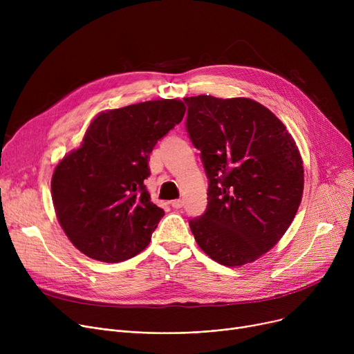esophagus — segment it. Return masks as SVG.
Listing matches in <instances>:
<instances>
[{
    "label": "esophagus",
    "mask_w": 354,
    "mask_h": 354,
    "mask_svg": "<svg viewBox=\"0 0 354 354\" xmlns=\"http://www.w3.org/2000/svg\"><path fill=\"white\" fill-rule=\"evenodd\" d=\"M171 205L175 209H180L183 207V201L182 199H174V201H171Z\"/></svg>",
    "instance_id": "esophagus-1"
}]
</instances>
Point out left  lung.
<instances>
[{"label":"left lung","instance_id":"8db88e82","mask_svg":"<svg viewBox=\"0 0 354 354\" xmlns=\"http://www.w3.org/2000/svg\"><path fill=\"white\" fill-rule=\"evenodd\" d=\"M183 100L188 133L209 179L207 212L189 221L196 244L222 266L254 263L283 238L299 211V147L284 123L252 99Z\"/></svg>","mask_w":354,"mask_h":354}]
</instances>
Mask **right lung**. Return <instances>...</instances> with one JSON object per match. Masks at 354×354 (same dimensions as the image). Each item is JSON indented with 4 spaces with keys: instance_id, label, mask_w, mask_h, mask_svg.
Instances as JSON below:
<instances>
[{
    "instance_id": "right-lung-1",
    "label": "right lung",
    "mask_w": 354,
    "mask_h": 354,
    "mask_svg": "<svg viewBox=\"0 0 354 354\" xmlns=\"http://www.w3.org/2000/svg\"><path fill=\"white\" fill-rule=\"evenodd\" d=\"M185 110L179 99H160L100 111L80 146L54 167L55 216L80 252L120 263L147 247L165 215L143 183L149 155Z\"/></svg>"
}]
</instances>
